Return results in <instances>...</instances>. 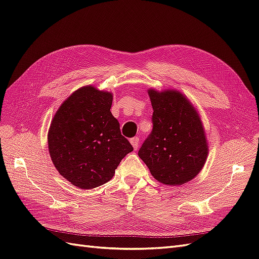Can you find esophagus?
Instances as JSON below:
<instances>
[{
  "mask_svg": "<svg viewBox=\"0 0 259 259\" xmlns=\"http://www.w3.org/2000/svg\"><path fill=\"white\" fill-rule=\"evenodd\" d=\"M130 142H131L132 146H133L134 149L138 148V144H140V138H138V137H133V138H131Z\"/></svg>",
  "mask_w": 259,
  "mask_h": 259,
  "instance_id": "obj_1",
  "label": "esophagus"
}]
</instances>
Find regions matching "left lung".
<instances>
[{
  "instance_id": "obj_1",
  "label": "left lung",
  "mask_w": 259,
  "mask_h": 259,
  "mask_svg": "<svg viewBox=\"0 0 259 259\" xmlns=\"http://www.w3.org/2000/svg\"><path fill=\"white\" fill-rule=\"evenodd\" d=\"M153 131L138 151L151 176L163 185L180 186L203 168L209 153L199 113L184 93L149 89Z\"/></svg>"
}]
</instances>
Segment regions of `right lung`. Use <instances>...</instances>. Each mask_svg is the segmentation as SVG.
<instances>
[{
  "label": "right lung",
  "mask_w": 259,
  "mask_h": 259,
  "mask_svg": "<svg viewBox=\"0 0 259 259\" xmlns=\"http://www.w3.org/2000/svg\"><path fill=\"white\" fill-rule=\"evenodd\" d=\"M112 101L111 92L84 85L62 102L50 124V158L62 177L80 189L110 181L133 151L112 115Z\"/></svg>",
  "instance_id": "1"
}]
</instances>
